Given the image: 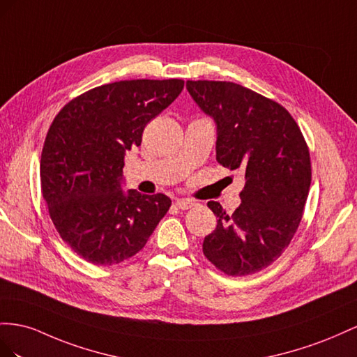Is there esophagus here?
Here are the masks:
<instances>
[{"instance_id":"obj_1","label":"esophagus","mask_w":357,"mask_h":357,"mask_svg":"<svg viewBox=\"0 0 357 357\" xmlns=\"http://www.w3.org/2000/svg\"><path fill=\"white\" fill-rule=\"evenodd\" d=\"M175 206H176L178 209L185 211V209H191L192 206H196V203L192 202V200H190V199H178V200L175 202Z\"/></svg>"}]
</instances>
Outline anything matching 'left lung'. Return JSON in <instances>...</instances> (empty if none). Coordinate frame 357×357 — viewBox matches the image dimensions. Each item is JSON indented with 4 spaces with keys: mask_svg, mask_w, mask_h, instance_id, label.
<instances>
[{
    "mask_svg": "<svg viewBox=\"0 0 357 357\" xmlns=\"http://www.w3.org/2000/svg\"><path fill=\"white\" fill-rule=\"evenodd\" d=\"M187 89L217 122V161L245 176L231 215L208 202L218 220L203 254L230 277L256 273L299 227L311 184L308 145L289 110L256 91L226 80H187Z\"/></svg>",
    "mask_w": 357,
    "mask_h": 357,
    "instance_id": "obj_1",
    "label": "left lung"
}]
</instances>
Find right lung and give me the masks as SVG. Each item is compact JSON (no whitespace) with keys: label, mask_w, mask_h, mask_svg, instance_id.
Returning <instances> with one entry per match:
<instances>
[{"label":"right lung","mask_w":357,"mask_h":357,"mask_svg":"<svg viewBox=\"0 0 357 357\" xmlns=\"http://www.w3.org/2000/svg\"><path fill=\"white\" fill-rule=\"evenodd\" d=\"M184 88L182 79L119 80L86 91L58 112L40 161L43 199L77 256L112 266L145 247L172 200L121 190L126 151Z\"/></svg>","instance_id":"1"}]
</instances>
